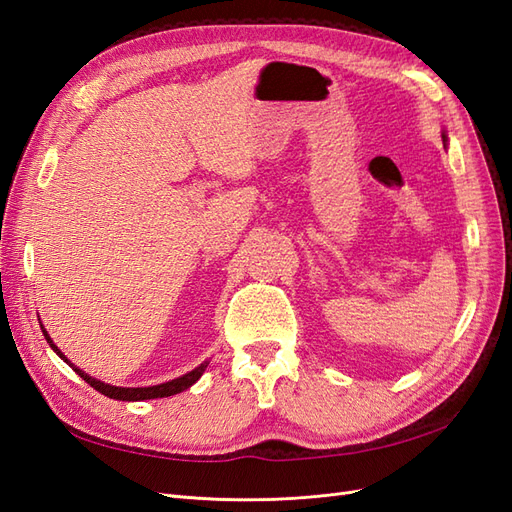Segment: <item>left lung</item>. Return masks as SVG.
I'll return each instance as SVG.
<instances>
[{
    "instance_id": "8db88e82",
    "label": "left lung",
    "mask_w": 512,
    "mask_h": 512,
    "mask_svg": "<svg viewBox=\"0 0 512 512\" xmlns=\"http://www.w3.org/2000/svg\"><path fill=\"white\" fill-rule=\"evenodd\" d=\"M442 138H444V143H446V136H442Z\"/></svg>"
}]
</instances>
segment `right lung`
<instances>
[{
	"instance_id": "right-lung-1",
	"label": "right lung",
	"mask_w": 512,
	"mask_h": 512,
	"mask_svg": "<svg viewBox=\"0 0 512 512\" xmlns=\"http://www.w3.org/2000/svg\"><path fill=\"white\" fill-rule=\"evenodd\" d=\"M42 333H44V339L46 342H49V346L61 356V359H64L68 365H72L64 354L59 352V348L53 344V339L49 337V333L44 331V327H42ZM209 363L205 361L203 365H198L196 369H192L190 374H185V376H181V378H177V380H170V382H164V384H158V386H145V389H121V386H111V384H104V382H100V380H96V378H91V376H87L85 371H81V369H76L74 365H72V369L76 371V374H79L87 384H91L94 386L96 391H100L102 395H106V397H111V399H119V401H143V399H158V397H170V395H177V393H181V391H185V389H190V386L203 376V371H205V367H207Z\"/></svg>"
}]
</instances>
